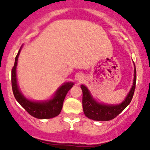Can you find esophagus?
Wrapping results in <instances>:
<instances>
[{"label":"esophagus","instance_id":"1","mask_svg":"<svg viewBox=\"0 0 150 150\" xmlns=\"http://www.w3.org/2000/svg\"><path fill=\"white\" fill-rule=\"evenodd\" d=\"M76 80H77L79 83H81V82H83V80H84V76H83L82 74H79V75H77V76H76Z\"/></svg>","mask_w":150,"mask_h":150}]
</instances>
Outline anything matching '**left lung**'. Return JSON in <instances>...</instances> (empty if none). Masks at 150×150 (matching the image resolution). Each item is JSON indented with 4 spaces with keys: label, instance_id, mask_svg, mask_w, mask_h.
<instances>
[{
    "label": "left lung",
    "instance_id": "obj_1",
    "mask_svg": "<svg viewBox=\"0 0 150 150\" xmlns=\"http://www.w3.org/2000/svg\"><path fill=\"white\" fill-rule=\"evenodd\" d=\"M134 70L133 85L125 98L119 104H106L98 102L91 96L90 91L84 85H81L83 91V108L84 114L95 121H109L122 112L132 101L136 86V67Z\"/></svg>",
    "mask_w": 150,
    "mask_h": 150
}]
</instances>
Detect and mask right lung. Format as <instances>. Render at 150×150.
Instances as JSON below:
<instances>
[{
  "label": "right lung",
  "instance_id": "1",
  "mask_svg": "<svg viewBox=\"0 0 150 150\" xmlns=\"http://www.w3.org/2000/svg\"><path fill=\"white\" fill-rule=\"evenodd\" d=\"M22 46L16 56L15 63L12 69V88L15 98L19 103L21 106L25 110L30 116H34L37 119L44 120V119H51L59 115L63 107V102L67 93L74 85L73 82H67L62 84L59 87L54 95L51 98L46 100H32L28 99L24 96L21 92L19 87L17 83L16 77V67L18 64V58L20 54Z\"/></svg>",
  "mask_w": 150,
  "mask_h": 150
}]
</instances>
